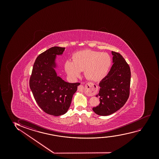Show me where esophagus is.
<instances>
[{
    "label": "esophagus",
    "mask_w": 159,
    "mask_h": 159,
    "mask_svg": "<svg viewBox=\"0 0 159 159\" xmlns=\"http://www.w3.org/2000/svg\"><path fill=\"white\" fill-rule=\"evenodd\" d=\"M78 90L79 91L83 92L84 90V86L83 85H80L78 86ZM87 93L90 95H92V96L95 95L97 92V86L94 84H89V85H88V87H87Z\"/></svg>",
    "instance_id": "obj_1"
}]
</instances>
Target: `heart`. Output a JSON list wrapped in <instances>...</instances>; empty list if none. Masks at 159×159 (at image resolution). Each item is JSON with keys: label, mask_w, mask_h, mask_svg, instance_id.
<instances>
[{"label": "heart", "mask_w": 159, "mask_h": 159, "mask_svg": "<svg viewBox=\"0 0 159 159\" xmlns=\"http://www.w3.org/2000/svg\"><path fill=\"white\" fill-rule=\"evenodd\" d=\"M73 61L67 60L64 65L68 75L75 78L84 70L86 78L99 81L107 76L111 65V59L106 52L93 50H83L73 57Z\"/></svg>", "instance_id": "heart-1"}]
</instances>
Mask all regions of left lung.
<instances>
[{"label":"left lung","instance_id":"left-lung-1","mask_svg":"<svg viewBox=\"0 0 159 159\" xmlns=\"http://www.w3.org/2000/svg\"><path fill=\"white\" fill-rule=\"evenodd\" d=\"M113 65L109 73L100 81V89L96 95L100 104L94 107V112L100 116L115 113L124 106L130 94V68L123 57L118 52H112Z\"/></svg>","mask_w":159,"mask_h":159}]
</instances>
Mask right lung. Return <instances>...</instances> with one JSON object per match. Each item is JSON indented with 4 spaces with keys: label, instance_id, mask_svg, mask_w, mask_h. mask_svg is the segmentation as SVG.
Wrapping results in <instances>:
<instances>
[{
    "label": "right lung",
    "instance_id": "obj_1",
    "mask_svg": "<svg viewBox=\"0 0 159 159\" xmlns=\"http://www.w3.org/2000/svg\"><path fill=\"white\" fill-rule=\"evenodd\" d=\"M65 48L53 47L39 54L33 66L29 85L39 107L50 115L59 116L67 112L79 83H69L57 75V55Z\"/></svg>",
    "mask_w": 159,
    "mask_h": 159
}]
</instances>
